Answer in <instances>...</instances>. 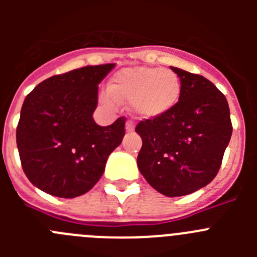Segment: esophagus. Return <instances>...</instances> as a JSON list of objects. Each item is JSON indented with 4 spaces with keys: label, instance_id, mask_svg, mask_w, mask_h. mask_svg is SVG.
Listing matches in <instances>:
<instances>
[{
    "label": "esophagus",
    "instance_id": "34e87169",
    "mask_svg": "<svg viewBox=\"0 0 257 257\" xmlns=\"http://www.w3.org/2000/svg\"><path fill=\"white\" fill-rule=\"evenodd\" d=\"M135 130V124H134V122L131 121H127L126 122V131L127 133H131V131Z\"/></svg>",
    "mask_w": 257,
    "mask_h": 257
}]
</instances>
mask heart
I'll return each instance as SVG.
<instances>
[{"mask_svg": "<svg viewBox=\"0 0 257 257\" xmlns=\"http://www.w3.org/2000/svg\"><path fill=\"white\" fill-rule=\"evenodd\" d=\"M180 96V78L175 72L134 67L115 73L109 92L101 95V100L108 106H115L118 101H131L133 112L138 117L153 119L172 112Z\"/></svg>", "mask_w": 257, "mask_h": 257, "instance_id": "heart-1", "label": "heart"}]
</instances>
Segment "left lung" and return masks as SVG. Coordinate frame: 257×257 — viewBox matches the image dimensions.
I'll use <instances>...</instances> for the list:
<instances>
[{"label": "left lung", "instance_id": "8db88e82", "mask_svg": "<svg viewBox=\"0 0 257 257\" xmlns=\"http://www.w3.org/2000/svg\"><path fill=\"white\" fill-rule=\"evenodd\" d=\"M171 69L180 78V100L169 114L138 123L143 140L138 167L157 192L180 197L213 180L233 127L226 97L216 86L199 74Z\"/></svg>", "mask_w": 257, "mask_h": 257}]
</instances>
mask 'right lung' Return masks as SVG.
<instances>
[{
  "instance_id": "add662e5",
  "label": "right lung",
  "mask_w": 257,
  "mask_h": 257,
  "mask_svg": "<svg viewBox=\"0 0 257 257\" xmlns=\"http://www.w3.org/2000/svg\"><path fill=\"white\" fill-rule=\"evenodd\" d=\"M114 64L87 65L45 79L27 95L17 127L24 174L60 198L82 196L99 181L109 154L122 143L124 117L95 123L97 85Z\"/></svg>"
}]
</instances>
